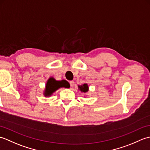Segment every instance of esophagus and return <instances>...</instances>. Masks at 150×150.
I'll use <instances>...</instances> for the list:
<instances>
[{"mask_svg":"<svg viewBox=\"0 0 150 150\" xmlns=\"http://www.w3.org/2000/svg\"><path fill=\"white\" fill-rule=\"evenodd\" d=\"M74 81H70L69 82V84H70V86L71 87H73V86H74Z\"/></svg>","mask_w":150,"mask_h":150,"instance_id":"1","label":"esophagus"}]
</instances>
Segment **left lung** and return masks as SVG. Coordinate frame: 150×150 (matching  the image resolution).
Wrapping results in <instances>:
<instances>
[{
    "instance_id": "8db88e82",
    "label": "left lung",
    "mask_w": 150,
    "mask_h": 150,
    "mask_svg": "<svg viewBox=\"0 0 150 150\" xmlns=\"http://www.w3.org/2000/svg\"><path fill=\"white\" fill-rule=\"evenodd\" d=\"M79 88L80 89V90L82 92H84V93L87 92L89 90L88 86L87 84H82V86H79Z\"/></svg>"
}]
</instances>
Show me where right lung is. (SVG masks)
I'll return each instance as SVG.
<instances>
[{"label": "right lung", "instance_id": "right-lung-1", "mask_svg": "<svg viewBox=\"0 0 150 150\" xmlns=\"http://www.w3.org/2000/svg\"><path fill=\"white\" fill-rule=\"evenodd\" d=\"M66 84L64 83V81H57L53 78H50L46 84L44 95L45 96H50L53 92L61 87H66Z\"/></svg>", "mask_w": 150, "mask_h": 150}]
</instances>
